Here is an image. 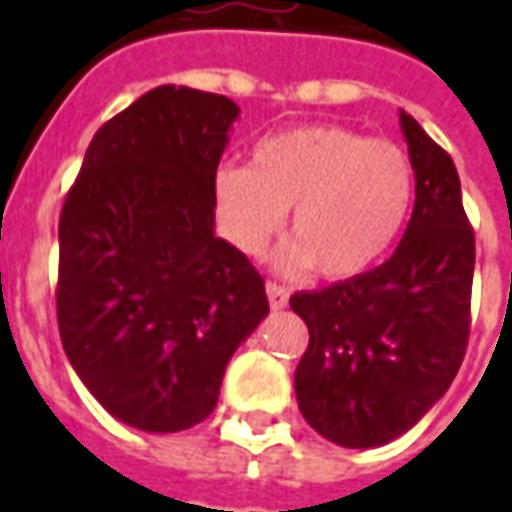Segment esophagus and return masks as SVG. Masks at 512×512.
Listing matches in <instances>:
<instances>
[{"label":"esophagus","instance_id":"34e87169","mask_svg":"<svg viewBox=\"0 0 512 512\" xmlns=\"http://www.w3.org/2000/svg\"><path fill=\"white\" fill-rule=\"evenodd\" d=\"M266 293H268V304H271V310H285L288 307V290L277 285V282H268L266 285Z\"/></svg>","mask_w":512,"mask_h":512}]
</instances>
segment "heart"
Wrapping results in <instances>:
<instances>
[{"label": "heart", "mask_w": 512, "mask_h": 512, "mask_svg": "<svg viewBox=\"0 0 512 512\" xmlns=\"http://www.w3.org/2000/svg\"><path fill=\"white\" fill-rule=\"evenodd\" d=\"M216 216L244 255H260L290 211L293 241L274 263L288 274L315 266L323 279L367 274L395 246L414 202L403 147L343 126H301L268 136L249 167L213 180Z\"/></svg>", "instance_id": "1"}]
</instances>
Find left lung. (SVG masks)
Instances as JSON below:
<instances>
[{
	"label": "left lung",
	"instance_id": "1",
	"mask_svg": "<svg viewBox=\"0 0 512 512\" xmlns=\"http://www.w3.org/2000/svg\"><path fill=\"white\" fill-rule=\"evenodd\" d=\"M417 200L395 255L362 277L296 293L310 329L296 367L304 419L340 447L403 436L450 389L469 343L474 233L447 150L400 112Z\"/></svg>",
	"mask_w": 512,
	"mask_h": 512
}]
</instances>
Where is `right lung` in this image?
<instances>
[{"label": "right lung", "mask_w": 512, "mask_h": 512, "mask_svg": "<svg viewBox=\"0 0 512 512\" xmlns=\"http://www.w3.org/2000/svg\"><path fill=\"white\" fill-rule=\"evenodd\" d=\"M238 106L164 84L98 128L60 216L57 321L76 376L131 428L175 433L219 400L268 315L263 277L213 233Z\"/></svg>", "instance_id": "right-lung-1"}]
</instances>
